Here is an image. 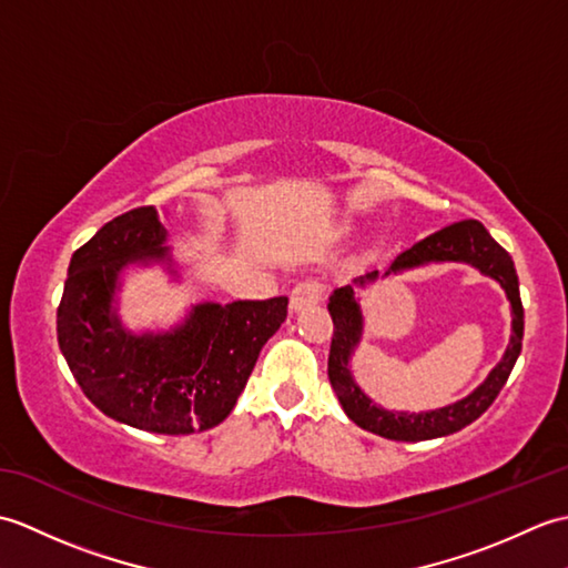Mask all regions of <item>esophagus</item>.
Listing matches in <instances>:
<instances>
[{
    "label": "esophagus",
    "instance_id": "34e87169",
    "mask_svg": "<svg viewBox=\"0 0 568 568\" xmlns=\"http://www.w3.org/2000/svg\"><path fill=\"white\" fill-rule=\"evenodd\" d=\"M322 297H324V285L320 281H312V277H307V281H300L293 287L291 310L300 312V310H305V307H312V305H317Z\"/></svg>",
    "mask_w": 568,
    "mask_h": 568
}]
</instances>
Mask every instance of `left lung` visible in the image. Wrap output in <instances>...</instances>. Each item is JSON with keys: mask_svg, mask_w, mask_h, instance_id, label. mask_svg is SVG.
<instances>
[{"mask_svg": "<svg viewBox=\"0 0 568 568\" xmlns=\"http://www.w3.org/2000/svg\"><path fill=\"white\" fill-rule=\"evenodd\" d=\"M442 261H458V263H470L476 265L480 273H486L505 287L508 300L513 305V336L510 346L505 352L500 364L490 371L484 385L470 393L464 400H458L449 407L429 409V413H390V409H383L373 405L371 397L364 395L352 378V371H348V356H352L354 346L361 339V310L354 300V287L346 285L334 291L329 297V315L334 322V336L329 346V383L339 397L344 413L352 417L358 427H364L373 434H381L385 439L395 442H422V439H434V437H446V434H454L464 429L470 422L478 419L480 415L496 400L498 393L503 390L505 381H508L510 371L515 366L517 356L523 352V332H525V310L520 300V285H517V273L510 253L505 251L496 239H493L486 226L476 220H464L452 226H444L439 232L429 234L427 239L417 241L413 248L403 251L397 256L385 275L405 271V268H417V265L425 263H442ZM378 271H371L366 275L356 277L358 285H366L376 281Z\"/></svg>", "mask_w": 568, "mask_h": 568, "instance_id": "8db88e82", "label": "left lung"}]
</instances>
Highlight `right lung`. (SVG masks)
Wrapping results in <instances>:
<instances>
[{
    "label": "right lung",
    "instance_id": "right-lung-1",
    "mask_svg": "<svg viewBox=\"0 0 568 568\" xmlns=\"http://www.w3.org/2000/svg\"><path fill=\"white\" fill-rule=\"evenodd\" d=\"M165 234L153 207H136L72 253L58 344L104 415L155 434H192L232 413L263 344L287 317V297L204 303L168 334L124 332L112 312L116 277L129 263L165 258Z\"/></svg>",
    "mask_w": 568,
    "mask_h": 568
}]
</instances>
